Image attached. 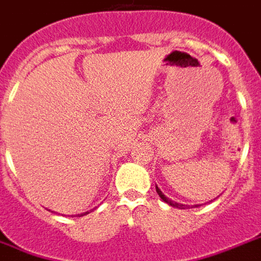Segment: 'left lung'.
<instances>
[{"label":"left lung","instance_id":"obj_1","mask_svg":"<svg viewBox=\"0 0 261 261\" xmlns=\"http://www.w3.org/2000/svg\"><path fill=\"white\" fill-rule=\"evenodd\" d=\"M156 192H158L159 196L162 198V201H165L166 203H169L170 206H175V208H180V210H185V208H188V205H184V203H177V202H175V201H170V199H169L167 196H165V195H163V192H162V191L159 189L158 186H156ZM195 206H198V205H195Z\"/></svg>","mask_w":261,"mask_h":261}]
</instances>
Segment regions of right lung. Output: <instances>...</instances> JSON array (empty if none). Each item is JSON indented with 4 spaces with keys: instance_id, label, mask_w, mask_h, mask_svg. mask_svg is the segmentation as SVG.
Here are the masks:
<instances>
[{
    "instance_id": "1",
    "label": "right lung",
    "mask_w": 261,
    "mask_h": 261,
    "mask_svg": "<svg viewBox=\"0 0 261 261\" xmlns=\"http://www.w3.org/2000/svg\"><path fill=\"white\" fill-rule=\"evenodd\" d=\"M91 212V211H89ZM89 212L86 211V212H82V214H79V215H77V217H84V215H86V214H89Z\"/></svg>"
}]
</instances>
